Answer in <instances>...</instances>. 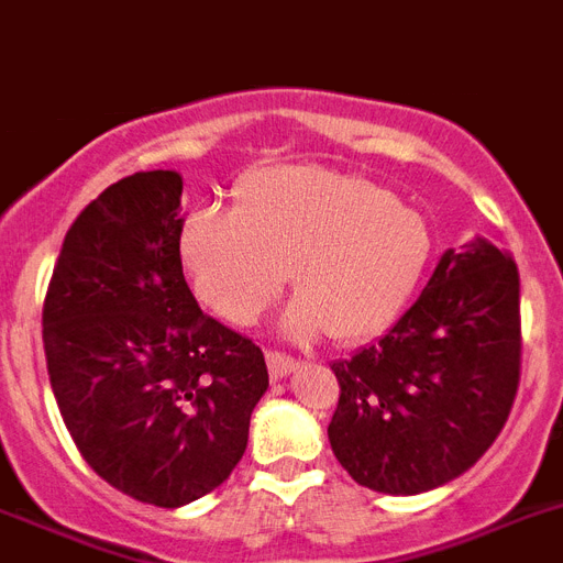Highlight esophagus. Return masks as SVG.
<instances>
[{
	"instance_id": "esophagus-1",
	"label": "esophagus",
	"mask_w": 563,
	"mask_h": 563,
	"mask_svg": "<svg viewBox=\"0 0 563 563\" xmlns=\"http://www.w3.org/2000/svg\"><path fill=\"white\" fill-rule=\"evenodd\" d=\"M266 363L274 380H277V377H286L289 372H295L297 366H300L295 357H289V354H283V352H266Z\"/></svg>"
}]
</instances>
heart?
Instances as JSON below:
<instances>
[{"mask_svg": "<svg viewBox=\"0 0 563 563\" xmlns=\"http://www.w3.org/2000/svg\"><path fill=\"white\" fill-rule=\"evenodd\" d=\"M427 220L372 179L320 165H272L240 179L234 211H194L179 260L194 295L249 325L291 268L283 332L361 343L395 323L427 268Z\"/></svg>", "mask_w": 563, "mask_h": 563, "instance_id": "b5f03b06", "label": "heart"}]
</instances>
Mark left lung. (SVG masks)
<instances>
[{
    "mask_svg": "<svg viewBox=\"0 0 563 563\" xmlns=\"http://www.w3.org/2000/svg\"><path fill=\"white\" fill-rule=\"evenodd\" d=\"M329 443L361 486L418 495L450 484L504 429L521 380V283L475 238L446 249L398 323L349 361Z\"/></svg>",
    "mask_w": 563,
    "mask_h": 563,
    "instance_id": "left-lung-1",
    "label": "left lung"
}]
</instances>
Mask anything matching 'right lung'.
<instances>
[{
    "label": "right lung",
    "mask_w": 563,
    "mask_h": 563,
    "mask_svg": "<svg viewBox=\"0 0 563 563\" xmlns=\"http://www.w3.org/2000/svg\"><path fill=\"white\" fill-rule=\"evenodd\" d=\"M179 197L177 172L108 186L65 234L42 309L51 389L79 455L165 509L229 478L268 389L260 346L188 289Z\"/></svg>",
    "instance_id": "1"
}]
</instances>
